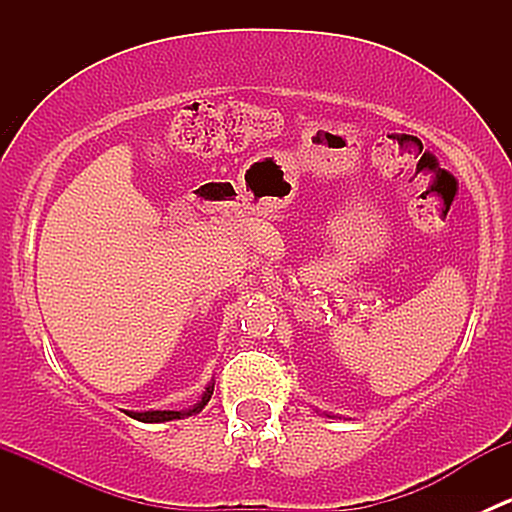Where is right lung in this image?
<instances>
[{
	"label": "right lung",
	"mask_w": 512,
	"mask_h": 512,
	"mask_svg": "<svg viewBox=\"0 0 512 512\" xmlns=\"http://www.w3.org/2000/svg\"><path fill=\"white\" fill-rule=\"evenodd\" d=\"M210 396H213V384L205 389L203 399L198 401V404L193 406V409L188 411H146V414H128L131 418H138V421H148V423H160V421H173V418H183V416H193L198 414V411H203V406L208 404Z\"/></svg>",
	"instance_id": "right-lung-1"
}]
</instances>
